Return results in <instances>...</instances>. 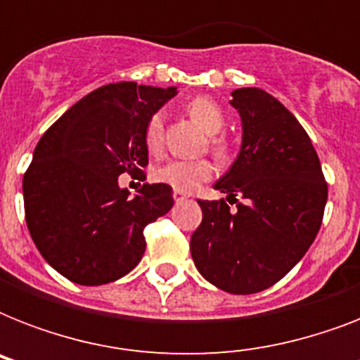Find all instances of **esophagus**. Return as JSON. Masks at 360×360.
I'll return each mask as SVG.
<instances>
[{
	"label": "esophagus",
	"instance_id": "esophagus-1",
	"mask_svg": "<svg viewBox=\"0 0 360 360\" xmlns=\"http://www.w3.org/2000/svg\"><path fill=\"white\" fill-rule=\"evenodd\" d=\"M186 198H188V196H186V194H185V192H179V191H174V200H175V202H177V203H179V202H185V200H186Z\"/></svg>",
	"mask_w": 360,
	"mask_h": 360
}]
</instances>
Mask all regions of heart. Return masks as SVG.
<instances>
[{
	"label": "heart",
	"instance_id": "b5f03b06",
	"mask_svg": "<svg viewBox=\"0 0 360 360\" xmlns=\"http://www.w3.org/2000/svg\"><path fill=\"white\" fill-rule=\"evenodd\" d=\"M186 112L192 120L196 121L209 136V147L211 151L226 160L230 157V141L224 136L217 134L224 129L226 115L219 103H214L209 97H196L186 104ZM143 143L149 155H160L164 146V117L162 112H155L149 115L146 127H143ZM214 174V166L209 158H198V160H169V162L158 166L153 172V179L160 185L172 186L174 191L192 192L198 186L209 181Z\"/></svg>",
	"mask_w": 360,
	"mask_h": 360
}]
</instances>
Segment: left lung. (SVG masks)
Returning <instances> with one entry per match:
<instances>
[{
	"label": "left lung",
	"mask_w": 360,
	"mask_h": 360,
	"mask_svg": "<svg viewBox=\"0 0 360 360\" xmlns=\"http://www.w3.org/2000/svg\"><path fill=\"white\" fill-rule=\"evenodd\" d=\"M231 97L243 146L214 185L229 202L198 200L203 220L191 252L203 278L250 295L284 278L307 254L323 220L327 181L307 130L284 104L257 87H240Z\"/></svg>",
	"instance_id": "1"
}]
</instances>
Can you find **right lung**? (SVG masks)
<instances>
[{"label":"right lung","instance_id":"1","mask_svg":"<svg viewBox=\"0 0 360 360\" xmlns=\"http://www.w3.org/2000/svg\"><path fill=\"white\" fill-rule=\"evenodd\" d=\"M175 93L136 82L98 87L37 143L22 181L25 222L42 257L70 282L101 285L130 273L146 252V226L174 205L172 186L143 185L130 198L117 177L143 174V127Z\"/></svg>","mask_w":360,"mask_h":360}]
</instances>
